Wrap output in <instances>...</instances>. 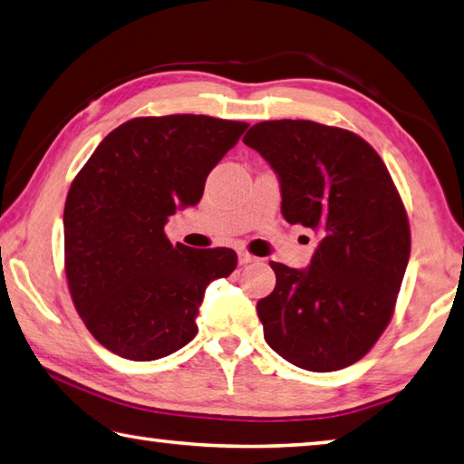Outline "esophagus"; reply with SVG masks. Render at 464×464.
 <instances>
[{"label":"esophagus","mask_w":464,"mask_h":464,"mask_svg":"<svg viewBox=\"0 0 464 464\" xmlns=\"http://www.w3.org/2000/svg\"><path fill=\"white\" fill-rule=\"evenodd\" d=\"M254 261H257L256 256L247 254V251H239V264L241 266H247V264H254Z\"/></svg>","instance_id":"1"}]
</instances>
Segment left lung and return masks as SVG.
Wrapping results in <instances>:
<instances>
[{
    "label": "left lung",
    "mask_w": 464,
    "mask_h": 464,
    "mask_svg": "<svg viewBox=\"0 0 464 464\" xmlns=\"http://www.w3.org/2000/svg\"><path fill=\"white\" fill-rule=\"evenodd\" d=\"M257 150L282 187V215L320 235L308 269L269 261L276 288L257 302L269 347L308 372L363 359L390 324L410 259L406 207L357 133L308 120L261 121Z\"/></svg>",
    "instance_id": "1"
}]
</instances>
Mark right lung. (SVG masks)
<instances>
[{
	"instance_id": "1",
	"label": "right lung",
	"mask_w": 464,
	"mask_h": 464,
	"mask_svg": "<svg viewBox=\"0 0 464 464\" xmlns=\"http://www.w3.org/2000/svg\"><path fill=\"white\" fill-rule=\"evenodd\" d=\"M249 123L208 115L136 117L101 141L64 205V272L89 333L115 355L154 361L197 334L207 285L237 267L227 247L172 246L179 207H195L208 172Z\"/></svg>"
}]
</instances>
